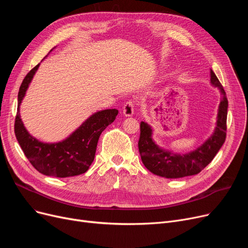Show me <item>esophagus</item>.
<instances>
[{
	"label": "esophagus",
	"instance_id": "1",
	"mask_svg": "<svg viewBox=\"0 0 248 248\" xmlns=\"http://www.w3.org/2000/svg\"><path fill=\"white\" fill-rule=\"evenodd\" d=\"M123 114L126 117H130L134 114V104L132 102H127L123 107Z\"/></svg>",
	"mask_w": 248,
	"mask_h": 248
}]
</instances>
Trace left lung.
<instances>
[{
    "mask_svg": "<svg viewBox=\"0 0 248 248\" xmlns=\"http://www.w3.org/2000/svg\"><path fill=\"white\" fill-rule=\"evenodd\" d=\"M211 84L217 87L222 95L218 109L217 125L212 136L196 150L183 155L164 150L152 140L151 127L144 121L140 123L138 149L141 160L149 171L167 179H179L199 173L213 160L226 139L228 100L221 82L212 69Z\"/></svg>",
    "mask_w": 248,
    "mask_h": 248,
    "instance_id": "8db88e82",
    "label": "left lung"
}]
</instances>
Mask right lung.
I'll return each instance as SVG.
<instances>
[{"label":"right lung","mask_w":248,"mask_h":248,"mask_svg":"<svg viewBox=\"0 0 248 248\" xmlns=\"http://www.w3.org/2000/svg\"><path fill=\"white\" fill-rule=\"evenodd\" d=\"M39 64L27 74L19 89L14 126L16 138L30 163L39 172L56 178L81 174L89 170L95 158L99 137L107 126L114 122L118 110L108 109L93 114L74 133L61 142H41L28 133L20 118L21 102Z\"/></svg>","instance_id":"obj_1"}]
</instances>
